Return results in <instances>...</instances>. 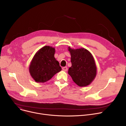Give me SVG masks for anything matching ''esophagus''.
I'll return each instance as SVG.
<instances>
[{
  "instance_id": "34e87169",
  "label": "esophagus",
  "mask_w": 126,
  "mask_h": 126,
  "mask_svg": "<svg viewBox=\"0 0 126 126\" xmlns=\"http://www.w3.org/2000/svg\"><path fill=\"white\" fill-rule=\"evenodd\" d=\"M67 67H62V70L64 71H67Z\"/></svg>"
}]
</instances>
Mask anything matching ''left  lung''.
Wrapping results in <instances>:
<instances>
[{"label": "left lung", "instance_id": "8db88e82", "mask_svg": "<svg viewBox=\"0 0 126 126\" xmlns=\"http://www.w3.org/2000/svg\"><path fill=\"white\" fill-rule=\"evenodd\" d=\"M72 66L68 73L79 87H86L94 80L97 74L94 58L86 48L73 49L68 47Z\"/></svg>", "mask_w": 126, "mask_h": 126}]
</instances>
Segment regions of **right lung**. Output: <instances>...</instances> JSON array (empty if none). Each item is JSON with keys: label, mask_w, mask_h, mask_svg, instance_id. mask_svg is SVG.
Wrapping results in <instances>:
<instances>
[{"label": "right lung", "mask_w": 126, "mask_h": 126, "mask_svg": "<svg viewBox=\"0 0 126 126\" xmlns=\"http://www.w3.org/2000/svg\"><path fill=\"white\" fill-rule=\"evenodd\" d=\"M55 48L48 46L39 49L32 58L29 70L36 82H45L61 70L59 63L54 55Z\"/></svg>", "instance_id": "add662e5"}]
</instances>
